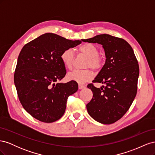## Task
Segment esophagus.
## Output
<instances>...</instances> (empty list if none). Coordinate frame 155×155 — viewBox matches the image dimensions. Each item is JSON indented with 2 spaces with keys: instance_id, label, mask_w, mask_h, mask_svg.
Returning a JSON list of instances; mask_svg holds the SVG:
<instances>
[{
  "instance_id": "esophagus-1",
  "label": "esophagus",
  "mask_w": 155,
  "mask_h": 155,
  "mask_svg": "<svg viewBox=\"0 0 155 155\" xmlns=\"http://www.w3.org/2000/svg\"><path fill=\"white\" fill-rule=\"evenodd\" d=\"M86 87L85 85H82V84H79V89H83V88H85Z\"/></svg>"
}]
</instances>
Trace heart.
<instances>
[{"label":"heart","instance_id":"b5f03b06","mask_svg":"<svg viewBox=\"0 0 155 155\" xmlns=\"http://www.w3.org/2000/svg\"><path fill=\"white\" fill-rule=\"evenodd\" d=\"M78 50L81 54L87 57L85 67H91L94 70H98L103 66V59L99 55V50L94 45L90 43L83 44L79 46ZM61 59L65 67L71 68L74 64L75 55L71 48L64 50L61 54ZM93 73L90 69L74 70L70 72L67 78L70 80L75 81L79 83H84L92 78Z\"/></svg>","mask_w":155,"mask_h":155}]
</instances>
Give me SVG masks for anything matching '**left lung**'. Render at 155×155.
<instances>
[{
	"mask_svg": "<svg viewBox=\"0 0 155 155\" xmlns=\"http://www.w3.org/2000/svg\"><path fill=\"white\" fill-rule=\"evenodd\" d=\"M82 41L101 45L106 57L105 64L92 81L105 85L87 86L93 93L87 105L88 113L101 124H113L122 118L137 95L138 61L130 45L119 37L101 34Z\"/></svg>",
	"mask_w": 155,
	"mask_h": 155,
	"instance_id": "obj_1",
	"label": "left lung"
}]
</instances>
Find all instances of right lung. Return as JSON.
Instances as JSON below:
<instances>
[{
    "mask_svg": "<svg viewBox=\"0 0 155 155\" xmlns=\"http://www.w3.org/2000/svg\"><path fill=\"white\" fill-rule=\"evenodd\" d=\"M81 41L46 33L23 46L14 83L23 108L35 119L51 123L64 114L68 97L78 91V85L75 81L59 83L66 74L61 54Z\"/></svg>",
    "mask_w": 155,
    "mask_h": 155,
    "instance_id": "add662e5",
    "label": "right lung"
}]
</instances>
